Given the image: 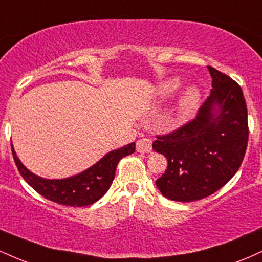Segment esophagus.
<instances>
[{"mask_svg": "<svg viewBox=\"0 0 262 262\" xmlns=\"http://www.w3.org/2000/svg\"><path fill=\"white\" fill-rule=\"evenodd\" d=\"M137 151L138 152H150L151 151V140L148 138H143L137 141Z\"/></svg>", "mask_w": 262, "mask_h": 262, "instance_id": "esophagus-1", "label": "esophagus"}]
</instances>
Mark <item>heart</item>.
<instances>
[{
	"instance_id": "b5f03b06",
	"label": "heart",
	"mask_w": 262,
	"mask_h": 262,
	"mask_svg": "<svg viewBox=\"0 0 262 262\" xmlns=\"http://www.w3.org/2000/svg\"><path fill=\"white\" fill-rule=\"evenodd\" d=\"M181 87V80L177 77H170L160 82L158 87V96L161 100H166L171 97L173 93L179 91ZM201 92L200 89L196 86H188L182 95L180 96L176 104V117L179 119H187L196 112L198 103H200Z\"/></svg>"
}]
</instances>
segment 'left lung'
Masks as SVG:
<instances>
[{
	"label": "left lung",
	"mask_w": 262,
	"mask_h": 262,
	"mask_svg": "<svg viewBox=\"0 0 262 262\" xmlns=\"http://www.w3.org/2000/svg\"><path fill=\"white\" fill-rule=\"evenodd\" d=\"M210 95L196 118L166 135L152 149L167 159L156 186L165 197L192 202L221 189L236 173L248 146V110L242 87L208 66Z\"/></svg>",
	"instance_id": "obj_1"
}]
</instances>
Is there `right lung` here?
Returning <instances> with one entry per match:
<instances>
[{"label":"right lung","instance_id":"obj_1","mask_svg":"<svg viewBox=\"0 0 262 262\" xmlns=\"http://www.w3.org/2000/svg\"><path fill=\"white\" fill-rule=\"evenodd\" d=\"M134 150L135 143H130L110 151L93 166L79 175L61 180H48L34 175L27 169L18 159L12 145L14 162L26 182L47 200L70 207H85L100 200L112 185L119 160L133 154Z\"/></svg>","mask_w":262,"mask_h":262}]
</instances>
